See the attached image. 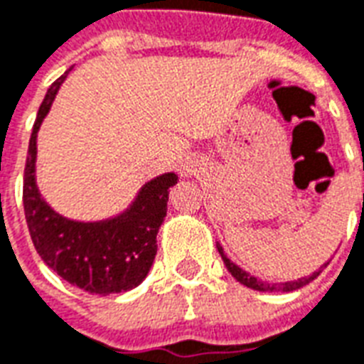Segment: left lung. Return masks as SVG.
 <instances>
[{
  "label": "left lung",
  "mask_w": 364,
  "mask_h": 364,
  "mask_svg": "<svg viewBox=\"0 0 364 364\" xmlns=\"http://www.w3.org/2000/svg\"><path fill=\"white\" fill-rule=\"evenodd\" d=\"M218 252L219 256H221V259H223V263H225L227 271L237 279L240 284H244V287L252 288V290H259V292H294V290H298V288L305 287V284H309V282L313 281V279H317L318 274H321V271H323L326 265H328V262L324 263V265H321V267L315 271L313 274H309V277H301V279H298V281H288V282H263L259 281L257 277H252L250 273H246L244 269H240L237 265V263H232L229 257L225 256V252H223V248L218 244Z\"/></svg>",
  "instance_id": "obj_1"
}]
</instances>
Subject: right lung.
<instances>
[{
    "label": "right lung",
    "mask_w": 364,
    "mask_h": 364,
    "mask_svg": "<svg viewBox=\"0 0 364 364\" xmlns=\"http://www.w3.org/2000/svg\"><path fill=\"white\" fill-rule=\"evenodd\" d=\"M70 70L47 90L28 145L22 187L28 231L47 267L72 287L99 296L127 292L145 281L151 271L158 250V229L168 212V194L177 176L170 171L145 183L129 208L114 218L74 221L55 212L36 185V143L41 122Z\"/></svg>",
    "instance_id": "add662e5"
}]
</instances>
